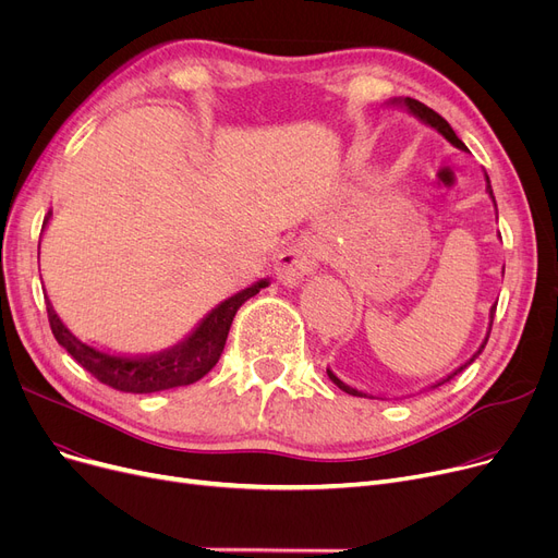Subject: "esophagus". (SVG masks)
<instances>
[{
  "instance_id": "obj_1",
  "label": "esophagus",
  "mask_w": 558,
  "mask_h": 558,
  "mask_svg": "<svg viewBox=\"0 0 558 558\" xmlns=\"http://www.w3.org/2000/svg\"><path fill=\"white\" fill-rule=\"evenodd\" d=\"M320 259V248L314 240H299L291 246H287L274 264L276 278L282 284H299L305 276H310Z\"/></svg>"
}]
</instances>
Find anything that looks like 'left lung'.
I'll use <instances>...</instances> for the list:
<instances>
[{
	"label": "left lung",
	"instance_id": "1",
	"mask_svg": "<svg viewBox=\"0 0 558 558\" xmlns=\"http://www.w3.org/2000/svg\"><path fill=\"white\" fill-rule=\"evenodd\" d=\"M404 104H407V108H409V110H412V112L418 117V120H423V122H427L429 126L438 129V131H441V133H444V135H446V137H448L452 144H457L459 149H463V142L457 137V133L452 131V126H450V124L444 120V117L438 114L436 110H432L429 106H425V104H421V101H416V99H409V97L404 99ZM486 181H488V179H486ZM488 192H490V185H488ZM490 196H493V192H490ZM493 201H495V198H493ZM495 307H497V303L490 307V328H493V316H495ZM488 335H490V330H488ZM488 335H486L484 343L480 345V350H477V353H475L471 360H468L463 366H459L454 373H450L448 377H444L441 383H436L434 387H441V385L450 383V379H452L457 373H461L465 366H471V364H473V362H475V360L482 355V350H484V345H486V341H488ZM328 377L332 379V383H335V385H337L341 391H345V393H350V396H357V398H371V396H366V393H362V391H357V389H353V387H348L345 383H341V379H339V377H337V375H335L330 368H328Z\"/></svg>",
	"mask_w": 558,
	"mask_h": 558
}]
</instances>
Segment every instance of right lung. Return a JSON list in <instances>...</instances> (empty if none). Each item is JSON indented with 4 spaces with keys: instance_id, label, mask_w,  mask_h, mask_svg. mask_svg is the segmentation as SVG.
Instances as JSON below:
<instances>
[{
    "instance_id": "right-lung-1",
    "label": "right lung",
    "mask_w": 558,
    "mask_h": 558,
    "mask_svg": "<svg viewBox=\"0 0 558 558\" xmlns=\"http://www.w3.org/2000/svg\"><path fill=\"white\" fill-rule=\"evenodd\" d=\"M49 217L51 213H47L43 228L47 226ZM264 287H267V280H259L253 287L242 289L240 294H234L221 305H217L185 339L144 355L110 353V350L97 348L78 339L74 332L68 330L63 320L58 318L49 301L47 318L56 341L61 343L87 373L97 377L101 385L124 393H156L194 385L203 375H208L223 353L226 337L232 326L234 314H238V310Z\"/></svg>"
}]
</instances>
